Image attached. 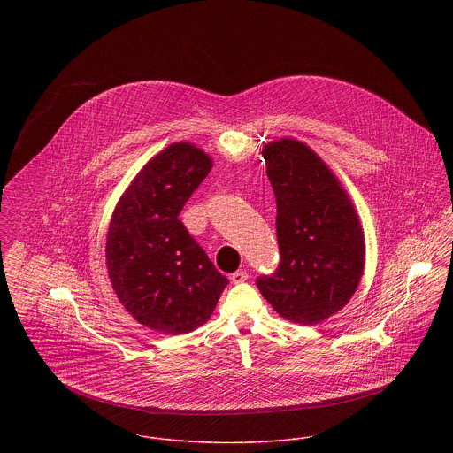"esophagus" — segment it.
Wrapping results in <instances>:
<instances>
[{"label": "esophagus", "instance_id": "34e87169", "mask_svg": "<svg viewBox=\"0 0 453 453\" xmlns=\"http://www.w3.org/2000/svg\"><path fill=\"white\" fill-rule=\"evenodd\" d=\"M248 272L246 270H237V272H234L232 275H230V280L234 282V284H241V282H244V280H248Z\"/></svg>", "mask_w": 453, "mask_h": 453}]
</instances>
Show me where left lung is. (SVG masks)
Masks as SVG:
<instances>
[{"mask_svg": "<svg viewBox=\"0 0 453 453\" xmlns=\"http://www.w3.org/2000/svg\"><path fill=\"white\" fill-rule=\"evenodd\" d=\"M277 200L279 268L257 280L291 323L319 324L354 296L366 259L357 211L334 173L305 142L280 137L261 151Z\"/></svg>", "mask_w": 453, "mask_h": 453, "instance_id": "8db88e82", "label": "left lung"}]
</instances>
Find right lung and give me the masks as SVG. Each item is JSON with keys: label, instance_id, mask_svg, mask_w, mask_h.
Segmentation results:
<instances>
[{"label": "right lung", "instance_id": "right-lung-1", "mask_svg": "<svg viewBox=\"0 0 453 453\" xmlns=\"http://www.w3.org/2000/svg\"><path fill=\"white\" fill-rule=\"evenodd\" d=\"M211 167L202 148L169 144L130 181L108 226L106 268L117 298L137 323L165 334L207 323L228 284L178 218Z\"/></svg>", "mask_w": 453, "mask_h": 453}]
</instances>
